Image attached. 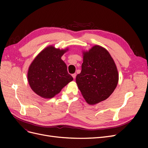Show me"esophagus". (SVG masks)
<instances>
[{"instance_id": "34e87169", "label": "esophagus", "mask_w": 148, "mask_h": 148, "mask_svg": "<svg viewBox=\"0 0 148 148\" xmlns=\"http://www.w3.org/2000/svg\"><path fill=\"white\" fill-rule=\"evenodd\" d=\"M71 76H72V77L73 78V79H75V78H76V76H77V74H76V73H73V74L71 75Z\"/></svg>"}]
</instances>
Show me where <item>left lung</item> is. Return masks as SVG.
<instances>
[{"label":"left lung","instance_id":"left-lung-1","mask_svg":"<svg viewBox=\"0 0 148 148\" xmlns=\"http://www.w3.org/2000/svg\"><path fill=\"white\" fill-rule=\"evenodd\" d=\"M119 81L117 67L106 49L95 46L83 52L82 71L76 82L89 104L106 100L114 92Z\"/></svg>","mask_w":148,"mask_h":148}]
</instances>
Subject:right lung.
I'll return each instance as SVG.
<instances>
[{
  "label": "right lung",
  "mask_w": 148,
  "mask_h": 148,
  "mask_svg": "<svg viewBox=\"0 0 148 148\" xmlns=\"http://www.w3.org/2000/svg\"><path fill=\"white\" fill-rule=\"evenodd\" d=\"M66 50L47 47L31 63L28 79L31 89L38 95L52 98L73 80L67 71L66 64L61 59Z\"/></svg>",
  "instance_id": "obj_1"
}]
</instances>
